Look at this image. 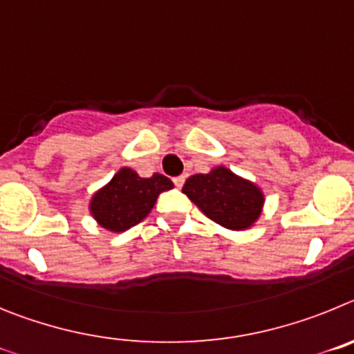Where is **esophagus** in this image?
<instances>
[{
    "label": "esophagus",
    "mask_w": 354,
    "mask_h": 354,
    "mask_svg": "<svg viewBox=\"0 0 354 354\" xmlns=\"http://www.w3.org/2000/svg\"><path fill=\"white\" fill-rule=\"evenodd\" d=\"M184 180H186V177H184V175H179V177H174V184L177 187H183L184 186Z\"/></svg>",
    "instance_id": "34e87169"
}]
</instances>
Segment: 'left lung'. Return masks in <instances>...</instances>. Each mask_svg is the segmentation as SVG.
<instances>
[{
    "instance_id": "1",
    "label": "left lung",
    "mask_w": 354,
    "mask_h": 354,
    "mask_svg": "<svg viewBox=\"0 0 354 354\" xmlns=\"http://www.w3.org/2000/svg\"><path fill=\"white\" fill-rule=\"evenodd\" d=\"M183 192L207 218L225 228L243 230L261 216L264 196L255 184L218 167L211 174H196L186 180Z\"/></svg>"
}]
</instances>
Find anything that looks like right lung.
<instances>
[{"label":"right lung","instance_id":"1","mask_svg":"<svg viewBox=\"0 0 354 354\" xmlns=\"http://www.w3.org/2000/svg\"><path fill=\"white\" fill-rule=\"evenodd\" d=\"M171 187L174 183L161 174L143 179L131 168H122L108 186L93 195L90 211L99 225L111 232H124L149 214L159 193Z\"/></svg>","mask_w":354,"mask_h":354}]
</instances>
